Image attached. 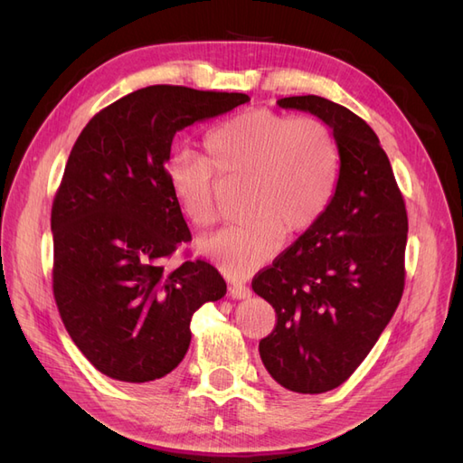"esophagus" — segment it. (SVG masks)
<instances>
[{
    "label": "esophagus",
    "mask_w": 463,
    "mask_h": 463,
    "mask_svg": "<svg viewBox=\"0 0 463 463\" xmlns=\"http://www.w3.org/2000/svg\"><path fill=\"white\" fill-rule=\"evenodd\" d=\"M230 296L233 299H245V298H250V289L243 284H232L230 286Z\"/></svg>",
    "instance_id": "obj_1"
}]
</instances>
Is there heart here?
I'll use <instances>...</instances> for the list:
<instances>
[{"label":"heart","mask_w":463,"mask_h":463,"mask_svg":"<svg viewBox=\"0 0 463 463\" xmlns=\"http://www.w3.org/2000/svg\"><path fill=\"white\" fill-rule=\"evenodd\" d=\"M204 158L179 152L165 165V185L197 230L218 220V179H245L249 220L199 243L201 253L233 276L269 262L282 237L311 232L338 191L342 150L325 121L269 108L241 111L204 137Z\"/></svg>","instance_id":"b5f03b06"}]
</instances>
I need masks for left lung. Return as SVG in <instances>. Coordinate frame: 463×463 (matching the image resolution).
I'll return each mask as SVG.
<instances>
[{"mask_svg": "<svg viewBox=\"0 0 463 463\" xmlns=\"http://www.w3.org/2000/svg\"><path fill=\"white\" fill-rule=\"evenodd\" d=\"M332 128L342 175L332 206L253 278L276 311L259 354L274 381L298 394L344 384L369 355L402 299L408 213L376 133L352 109L315 94L278 100Z\"/></svg>", "mask_w": 463, "mask_h": 463, "instance_id": "obj_1", "label": "left lung"}]
</instances>
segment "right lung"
I'll use <instances>...</instances> for the list:
<instances>
[{
	"label": "right lung",
	"instance_id": "right-lung-1",
	"mask_svg": "<svg viewBox=\"0 0 463 463\" xmlns=\"http://www.w3.org/2000/svg\"><path fill=\"white\" fill-rule=\"evenodd\" d=\"M249 100L146 87L98 111L69 154L52 204L53 298L82 355L114 381L165 378L187 354L194 311L226 296L204 259L164 269L191 240L164 172L177 131Z\"/></svg>",
	"mask_w": 463,
	"mask_h": 463
}]
</instances>
